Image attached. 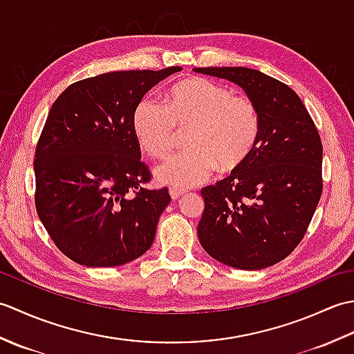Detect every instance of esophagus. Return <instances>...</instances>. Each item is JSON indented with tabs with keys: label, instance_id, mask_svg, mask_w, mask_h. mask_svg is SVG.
Instances as JSON below:
<instances>
[{
	"label": "esophagus",
	"instance_id": "34e87169",
	"mask_svg": "<svg viewBox=\"0 0 354 354\" xmlns=\"http://www.w3.org/2000/svg\"><path fill=\"white\" fill-rule=\"evenodd\" d=\"M169 193H170V198L173 199V201H176V199H179L184 194V192L183 190H179V189H175V187H171V189L169 190Z\"/></svg>",
	"mask_w": 354,
	"mask_h": 354
}]
</instances>
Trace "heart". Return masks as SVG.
<instances>
[{"mask_svg":"<svg viewBox=\"0 0 354 354\" xmlns=\"http://www.w3.org/2000/svg\"><path fill=\"white\" fill-rule=\"evenodd\" d=\"M189 150L171 156L156 169L160 183L189 189L213 175L236 170L257 145L260 115L255 104L230 88L204 77L179 82L167 94V104L146 95L132 114V129L141 149L155 158L167 156L178 129H187Z\"/></svg>","mask_w":354,"mask_h":354,"instance_id":"heart-1","label":"heart"}]
</instances>
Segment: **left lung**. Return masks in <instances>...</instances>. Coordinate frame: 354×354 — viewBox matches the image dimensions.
<instances>
[{
    "instance_id": "8db88e82",
    "label": "left lung",
    "mask_w": 354,
    "mask_h": 354,
    "mask_svg": "<svg viewBox=\"0 0 354 354\" xmlns=\"http://www.w3.org/2000/svg\"><path fill=\"white\" fill-rule=\"evenodd\" d=\"M230 80L260 115V135L246 162L201 190L202 248L227 266H272L295 250L322 192V145L301 99L288 85L245 66L194 68Z\"/></svg>"
}]
</instances>
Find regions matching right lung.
I'll return each instance as SVG.
<instances>
[{
	"label": "right lung",
	"instance_id": "1",
	"mask_svg": "<svg viewBox=\"0 0 354 354\" xmlns=\"http://www.w3.org/2000/svg\"><path fill=\"white\" fill-rule=\"evenodd\" d=\"M112 71L70 85L48 112L36 147V209L66 257L112 268L141 257L169 205L147 190L132 114L145 94L181 71Z\"/></svg>",
	"mask_w": 354,
	"mask_h": 354
}]
</instances>
